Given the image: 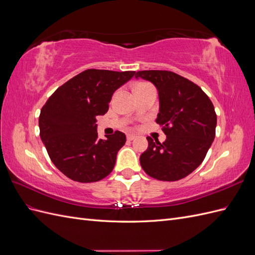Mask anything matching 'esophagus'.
<instances>
[{
  "label": "esophagus",
  "mask_w": 255,
  "mask_h": 255,
  "mask_svg": "<svg viewBox=\"0 0 255 255\" xmlns=\"http://www.w3.org/2000/svg\"><path fill=\"white\" fill-rule=\"evenodd\" d=\"M127 138H128V140H133V139H135L136 138V135H134V134H128L127 135Z\"/></svg>",
  "instance_id": "1"
}]
</instances>
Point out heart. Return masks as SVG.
<instances>
[{
	"label": "heart",
	"mask_w": 255,
	"mask_h": 255,
	"mask_svg": "<svg viewBox=\"0 0 255 255\" xmlns=\"http://www.w3.org/2000/svg\"><path fill=\"white\" fill-rule=\"evenodd\" d=\"M146 85H149V84H146V83H139V84H137V85H136V87H135V88H137V87H142V86H146Z\"/></svg>",
	"instance_id": "b5f03b06"
}]
</instances>
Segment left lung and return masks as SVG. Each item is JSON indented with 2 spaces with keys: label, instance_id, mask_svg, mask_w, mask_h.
I'll list each match as a JSON object with an SVG mask.
<instances>
[{
  "label": "left lung",
  "instance_id": "left-lung-1",
  "mask_svg": "<svg viewBox=\"0 0 255 255\" xmlns=\"http://www.w3.org/2000/svg\"><path fill=\"white\" fill-rule=\"evenodd\" d=\"M135 78L156 86L160 104L156 123L167 135L163 143L146 137L149 146L140 155V165L153 179H184L202 163L214 140L217 125L214 105L197 84L172 71H138Z\"/></svg>",
  "mask_w": 255,
  "mask_h": 255
}]
</instances>
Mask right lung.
Returning <instances> with one entry per match:
<instances>
[{
  "instance_id": "obj_1",
  "label": "right lung",
  "mask_w": 255,
  "mask_h": 255,
  "mask_svg": "<svg viewBox=\"0 0 255 255\" xmlns=\"http://www.w3.org/2000/svg\"><path fill=\"white\" fill-rule=\"evenodd\" d=\"M134 75L135 71L87 69L61 85L43 105L41 140L52 163L69 179L92 183L113 171L127 137L116 130L107 139L99 138L97 116L107 113L114 91Z\"/></svg>"
}]
</instances>
